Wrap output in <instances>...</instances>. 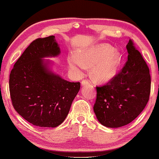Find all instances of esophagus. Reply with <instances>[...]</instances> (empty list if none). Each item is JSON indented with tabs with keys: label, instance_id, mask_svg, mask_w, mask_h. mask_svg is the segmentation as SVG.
<instances>
[{
	"label": "esophagus",
	"instance_id": "1",
	"mask_svg": "<svg viewBox=\"0 0 159 159\" xmlns=\"http://www.w3.org/2000/svg\"><path fill=\"white\" fill-rule=\"evenodd\" d=\"M88 84H89V81L88 80H83L81 81V85H87Z\"/></svg>",
	"mask_w": 159,
	"mask_h": 159
}]
</instances>
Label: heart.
Instances as JSON below:
<instances>
[{
  "label": "heart",
  "instance_id": "b5f03b06",
  "mask_svg": "<svg viewBox=\"0 0 159 159\" xmlns=\"http://www.w3.org/2000/svg\"><path fill=\"white\" fill-rule=\"evenodd\" d=\"M69 66L72 70L82 74L86 66L92 67L93 77L101 82L107 81L117 72L121 61L120 53L108 44H100L82 50L79 57L70 55Z\"/></svg>",
  "mask_w": 159,
  "mask_h": 159
}]
</instances>
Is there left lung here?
Wrapping results in <instances>:
<instances>
[{
	"mask_svg": "<svg viewBox=\"0 0 159 159\" xmlns=\"http://www.w3.org/2000/svg\"><path fill=\"white\" fill-rule=\"evenodd\" d=\"M127 61L119 74L97 86L93 110L103 126L117 128L132 122L149 100V69L132 39L127 44Z\"/></svg>",
	"mask_w": 159,
	"mask_h": 159,
	"instance_id": "obj_1",
	"label": "left lung"
}]
</instances>
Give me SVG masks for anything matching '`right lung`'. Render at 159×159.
<instances>
[{"label": "right lung", "instance_id": "right-lung-1", "mask_svg": "<svg viewBox=\"0 0 159 159\" xmlns=\"http://www.w3.org/2000/svg\"><path fill=\"white\" fill-rule=\"evenodd\" d=\"M55 37L38 38L15 64L9 89L15 110L25 120L41 127H56L64 122L80 90V82H69L49 70L43 58L57 57Z\"/></svg>", "mask_w": 159, "mask_h": 159}]
</instances>
